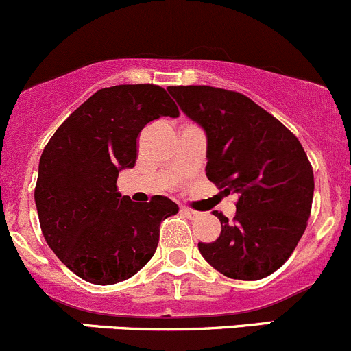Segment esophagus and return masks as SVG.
<instances>
[{
	"label": "esophagus",
	"mask_w": 351,
	"mask_h": 351,
	"mask_svg": "<svg viewBox=\"0 0 351 351\" xmlns=\"http://www.w3.org/2000/svg\"><path fill=\"white\" fill-rule=\"evenodd\" d=\"M180 213H182L184 216H187V218H197V216H199V213H197L196 209L187 208V206H180Z\"/></svg>",
	"instance_id": "obj_1"
}]
</instances>
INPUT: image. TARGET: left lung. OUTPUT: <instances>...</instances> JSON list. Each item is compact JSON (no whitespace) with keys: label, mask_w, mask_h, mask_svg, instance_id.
<instances>
[{"label":"left lung","mask_w":351,"mask_h":351,"mask_svg":"<svg viewBox=\"0 0 351 351\" xmlns=\"http://www.w3.org/2000/svg\"><path fill=\"white\" fill-rule=\"evenodd\" d=\"M169 93L208 135L206 176L237 194V215L221 221L201 255L230 279L258 280L284 265L311 216L314 176L298 136L241 93L211 86H169Z\"/></svg>","instance_id":"1"}]
</instances>
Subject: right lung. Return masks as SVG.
Wrapping results in <instances>:
<instances>
[{"instance_id": "obj_1", "label": "right lung", "mask_w": 351, "mask_h": 351, "mask_svg": "<svg viewBox=\"0 0 351 351\" xmlns=\"http://www.w3.org/2000/svg\"><path fill=\"white\" fill-rule=\"evenodd\" d=\"M160 117H179L160 86L99 89L42 152L35 204L43 238L86 282L110 285L135 276L157 250L160 223L179 211L164 196L133 202L117 186L121 169L135 165L143 126Z\"/></svg>"}]
</instances>
